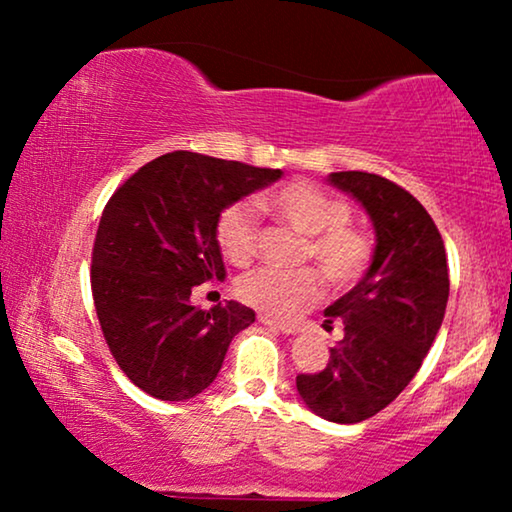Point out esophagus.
<instances>
[{
	"label": "esophagus",
	"mask_w": 512,
	"mask_h": 512,
	"mask_svg": "<svg viewBox=\"0 0 512 512\" xmlns=\"http://www.w3.org/2000/svg\"><path fill=\"white\" fill-rule=\"evenodd\" d=\"M258 321H261L263 326H270L272 331H279V333H286V335H293V333L298 331V328L293 326V324H279V321L265 317V314H258Z\"/></svg>",
	"instance_id": "obj_1"
}]
</instances>
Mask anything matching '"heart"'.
Wrapping results in <instances>:
<instances>
[{"mask_svg": "<svg viewBox=\"0 0 512 512\" xmlns=\"http://www.w3.org/2000/svg\"><path fill=\"white\" fill-rule=\"evenodd\" d=\"M261 207L305 235L300 261H314L335 289L359 284L373 265L375 244L366 228L356 226L352 207L338 193L307 179H296L265 195ZM221 254L233 265H247L261 242V221L251 200L223 207L214 223ZM319 270L258 268L237 279L235 293L242 303L272 319H289L303 307L317 303L324 293Z\"/></svg>", "mask_w": 512, "mask_h": 512, "instance_id": "1", "label": "heart"}]
</instances>
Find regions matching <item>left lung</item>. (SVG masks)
<instances>
[{"mask_svg": "<svg viewBox=\"0 0 512 512\" xmlns=\"http://www.w3.org/2000/svg\"><path fill=\"white\" fill-rule=\"evenodd\" d=\"M373 219L377 247L366 277L324 312L345 338L319 373L296 377L319 417L356 424L387 408L417 375L443 324L450 275L445 244L429 212L394 181L370 172H333Z\"/></svg>", "mask_w": 512, "mask_h": 512, "instance_id": "left-lung-1", "label": "left lung"}]
</instances>
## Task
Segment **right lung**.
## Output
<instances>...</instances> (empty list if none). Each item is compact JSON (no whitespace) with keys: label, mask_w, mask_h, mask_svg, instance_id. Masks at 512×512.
I'll return each instance as SVG.
<instances>
[{"label":"right lung","mask_w":512,"mask_h":512,"mask_svg":"<svg viewBox=\"0 0 512 512\" xmlns=\"http://www.w3.org/2000/svg\"><path fill=\"white\" fill-rule=\"evenodd\" d=\"M279 177L282 170L172 151L109 198L90 265L95 312L118 368L149 396H198L230 340L254 324V310L235 300L200 310L191 293L226 277L214 237L221 209Z\"/></svg>","instance_id":"right-lung-1"}]
</instances>
